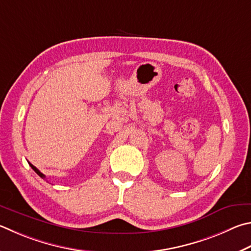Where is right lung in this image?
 Returning <instances> with one entry per match:
<instances>
[{"mask_svg":"<svg viewBox=\"0 0 251 251\" xmlns=\"http://www.w3.org/2000/svg\"><path fill=\"white\" fill-rule=\"evenodd\" d=\"M29 163V162H28ZM29 166L31 167V169H33L36 173H37V175L40 176V177H43V179H45V177H46V176H45V175H43V173L42 172H40L38 169H37V168H36L35 166H33V165H31V163H29Z\"/></svg>","mask_w":251,"mask_h":251,"instance_id":"add662e5","label":"right lung"}]
</instances>
